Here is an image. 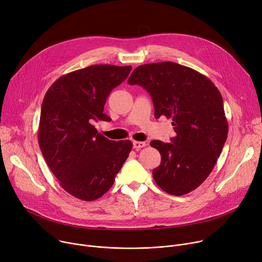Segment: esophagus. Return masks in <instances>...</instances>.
Masks as SVG:
<instances>
[{
  "label": "esophagus",
  "mask_w": 262,
  "mask_h": 262,
  "mask_svg": "<svg viewBox=\"0 0 262 262\" xmlns=\"http://www.w3.org/2000/svg\"><path fill=\"white\" fill-rule=\"evenodd\" d=\"M146 143L145 142H136V140H134L133 142V148L135 149V150H139V149H142V148H144V147H146Z\"/></svg>",
  "instance_id": "esophagus-1"
}]
</instances>
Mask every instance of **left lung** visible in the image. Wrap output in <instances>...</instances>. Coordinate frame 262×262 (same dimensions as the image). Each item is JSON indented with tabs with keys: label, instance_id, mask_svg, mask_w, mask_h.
Returning <instances> with one entry per match:
<instances>
[{
	"label": "left lung",
	"instance_id": "1",
	"mask_svg": "<svg viewBox=\"0 0 262 262\" xmlns=\"http://www.w3.org/2000/svg\"><path fill=\"white\" fill-rule=\"evenodd\" d=\"M129 85L144 87L152 97L154 116L172 118L171 143L152 140L162 156L153 170L157 186L182 196L203 184L212 172L228 136L224 100L212 80L172 62L138 66Z\"/></svg>",
	"mask_w": 262,
	"mask_h": 262
}]
</instances>
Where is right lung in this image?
I'll return each mask as SVG.
<instances>
[{
  "label": "right lung",
  "instance_id": "add662e5",
  "mask_svg": "<svg viewBox=\"0 0 262 262\" xmlns=\"http://www.w3.org/2000/svg\"><path fill=\"white\" fill-rule=\"evenodd\" d=\"M131 69L92 65L57 78L44 96L38 145L59 185L78 199L102 197L132 149L130 140H110L92 125L111 119L104 113L106 100Z\"/></svg>",
  "mask_w": 262,
  "mask_h": 262
}]
</instances>
